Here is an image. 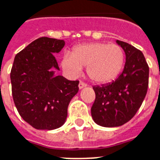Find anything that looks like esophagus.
<instances>
[{"mask_svg":"<svg viewBox=\"0 0 160 160\" xmlns=\"http://www.w3.org/2000/svg\"><path fill=\"white\" fill-rule=\"evenodd\" d=\"M87 86V84H85V83L82 82V81H80V83H79V88L80 89H81V88H84V87H86Z\"/></svg>","mask_w":160,"mask_h":160,"instance_id":"obj_1","label":"esophagus"}]
</instances>
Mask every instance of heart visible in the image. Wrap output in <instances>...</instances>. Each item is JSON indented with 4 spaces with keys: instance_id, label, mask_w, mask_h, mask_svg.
Wrapping results in <instances>:
<instances>
[{
    "instance_id": "1",
    "label": "heart",
    "mask_w": 160,
    "mask_h": 160,
    "mask_svg": "<svg viewBox=\"0 0 160 160\" xmlns=\"http://www.w3.org/2000/svg\"><path fill=\"white\" fill-rule=\"evenodd\" d=\"M124 53L116 44L89 43L76 46L72 53H66L62 67L72 76H77L86 67L92 81L105 84L115 80L123 68Z\"/></svg>"
}]
</instances>
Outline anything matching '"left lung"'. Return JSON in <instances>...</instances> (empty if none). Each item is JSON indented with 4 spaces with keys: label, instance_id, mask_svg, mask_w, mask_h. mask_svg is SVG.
<instances>
[{
    "label": "left lung",
    "instance_id": "left-lung-1",
    "mask_svg": "<svg viewBox=\"0 0 160 160\" xmlns=\"http://www.w3.org/2000/svg\"><path fill=\"white\" fill-rule=\"evenodd\" d=\"M126 62L120 76L112 83L93 86L95 101L91 115L98 125L118 127L129 121L142 106L149 84V66L142 52L121 41Z\"/></svg>",
    "mask_w": 160,
    "mask_h": 160
}]
</instances>
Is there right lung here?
<instances>
[{
	"mask_svg": "<svg viewBox=\"0 0 160 160\" xmlns=\"http://www.w3.org/2000/svg\"><path fill=\"white\" fill-rule=\"evenodd\" d=\"M65 45L63 40L41 37L14 58L10 72L12 95L20 116L37 129L61 127L68 107L79 90V80L54 76L59 70L54 53Z\"/></svg>",
	"mask_w": 160,
	"mask_h": 160,
	"instance_id": "1",
	"label": "right lung"
}]
</instances>
